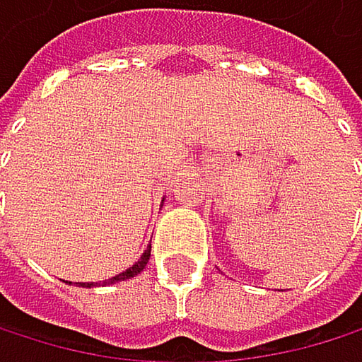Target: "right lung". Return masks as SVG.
<instances>
[{
	"label": "right lung",
	"mask_w": 362,
	"mask_h": 362,
	"mask_svg": "<svg viewBox=\"0 0 362 362\" xmlns=\"http://www.w3.org/2000/svg\"><path fill=\"white\" fill-rule=\"evenodd\" d=\"M165 199V197H163ZM149 254H151V245H147V250L143 252V256L134 262L132 267H128L126 272H121V274H117L115 278H110V280H104L102 282V286H106V284H115V282H121V280H130V278H134V276H139L143 269H145V265L149 262ZM71 284V282H69ZM78 286H84V288H90V286H97V284H93V282H76Z\"/></svg>",
	"instance_id": "obj_1"
}]
</instances>
